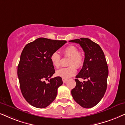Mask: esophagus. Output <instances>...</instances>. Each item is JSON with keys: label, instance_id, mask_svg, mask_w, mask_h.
Returning a JSON list of instances; mask_svg holds the SVG:
<instances>
[{"label": "esophagus", "instance_id": "1", "mask_svg": "<svg viewBox=\"0 0 125 125\" xmlns=\"http://www.w3.org/2000/svg\"><path fill=\"white\" fill-rule=\"evenodd\" d=\"M62 80H63V82L64 83H66V82L67 81L68 79H66V78H62Z\"/></svg>", "mask_w": 125, "mask_h": 125}]
</instances>
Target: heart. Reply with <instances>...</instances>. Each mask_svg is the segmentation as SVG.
I'll use <instances>...</instances> for the list:
<instances>
[{"mask_svg":"<svg viewBox=\"0 0 125 125\" xmlns=\"http://www.w3.org/2000/svg\"><path fill=\"white\" fill-rule=\"evenodd\" d=\"M64 56L69 57L67 64L69 66L67 67L62 68L56 71L55 74L58 77L62 78H69L74 76L76 74L77 68L82 67L84 62V55L83 53L78 51V49L74 45H69L65 48L63 51ZM61 55L58 52H53L50 56L52 64L55 67L58 68L61 62Z\"/></svg>","mask_w":125,"mask_h":125,"instance_id":"obj_1","label":"heart"}]
</instances>
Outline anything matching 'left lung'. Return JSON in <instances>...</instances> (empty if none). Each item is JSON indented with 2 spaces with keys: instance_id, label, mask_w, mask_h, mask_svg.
I'll list each match as a JSON object with an SVG mask.
<instances>
[{
  "instance_id": "8db88e82",
  "label": "left lung",
  "mask_w": 125,
  "mask_h": 125,
  "mask_svg": "<svg viewBox=\"0 0 125 125\" xmlns=\"http://www.w3.org/2000/svg\"><path fill=\"white\" fill-rule=\"evenodd\" d=\"M79 44L85 52L83 68L75 77V87L72 90L74 100L85 108L95 106L104 95L108 69L104 53L99 44L88 38L69 41ZM78 78L87 81L80 82Z\"/></svg>"
}]
</instances>
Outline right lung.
<instances>
[{
    "label": "right lung",
    "instance_id": "right-lung-1",
    "mask_svg": "<svg viewBox=\"0 0 125 125\" xmlns=\"http://www.w3.org/2000/svg\"><path fill=\"white\" fill-rule=\"evenodd\" d=\"M66 42L65 40L41 37L27 44L23 48L17 74L22 94L32 106L45 108L56 98L58 88L63 81L60 77L51 78L55 72L50 56ZM45 80L49 83H45Z\"/></svg>",
    "mask_w": 125,
    "mask_h": 125
}]
</instances>
